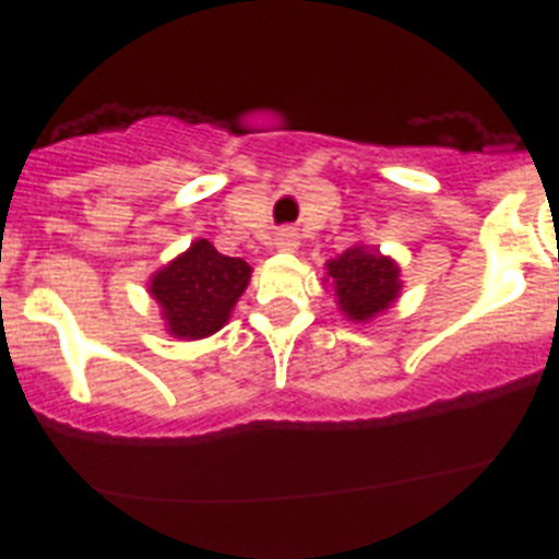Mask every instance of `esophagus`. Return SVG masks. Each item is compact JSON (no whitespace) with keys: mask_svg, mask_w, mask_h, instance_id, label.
Segmentation results:
<instances>
[{"mask_svg":"<svg viewBox=\"0 0 559 559\" xmlns=\"http://www.w3.org/2000/svg\"><path fill=\"white\" fill-rule=\"evenodd\" d=\"M299 246V237L294 229H280L276 231V249L280 251H294Z\"/></svg>","mask_w":559,"mask_h":559,"instance_id":"esophagus-1","label":"esophagus"}]
</instances>
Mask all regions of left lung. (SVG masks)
Here are the masks:
<instances>
[{
  "mask_svg": "<svg viewBox=\"0 0 559 559\" xmlns=\"http://www.w3.org/2000/svg\"><path fill=\"white\" fill-rule=\"evenodd\" d=\"M400 271L389 257L347 249L328 263V280L335 285L341 310L353 322H367L397 299Z\"/></svg>",
  "mask_w": 559,
  "mask_h": 559,
  "instance_id": "8db88e82",
  "label": "left lung"
}]
</instances>
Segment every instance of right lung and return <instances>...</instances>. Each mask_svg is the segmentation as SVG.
I'll return each instance as SVG.
<instances>
[{
  "mask_svg": "<svg viewBox=\"0 0 559 559\" xmlns=\"http://www.w3.org/2000/svg\"><path fill=\"white\" fill-rule=\"evenodd\" d=\"M251 269L240 257L221 254L210 240H195L151 280L153 299L179 338H204L221 330L249 285Z\"/></svg>",
  "mask_w": 559,
  "mask_h": 559,
  "instance_id": "obj_1",
  "label": "right lung"
}]
</instances>
